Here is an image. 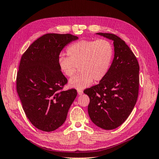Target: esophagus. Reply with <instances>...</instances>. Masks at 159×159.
Returning a JSON list of instances; mask_svg holds the SVG:
<instances>
[{
	"instance_id": "1",
	"label": "esophagus",
	"mask_w": 159,
	"mask_h": 159,
	"mask_svg": "<svg viewBox=\"0 0 159 159\" xmlns=\"http://www.w3.org/2000/svg\"><path fill=\"white\" fill-rule=\"evenodd\" d=\"M78 93L79 95L83 94V91L81 90V89H78Z\"/></svg>"
}]
</instances>
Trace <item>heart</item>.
Returning a JSON list of instances; mask_svg holds the SVG:
<instances>
[{"label":"heart","mask_w":159,"mask_h":159,"mask_svg":"<svg viewBox=\"0 0 159 159\" xmlns=\"http://www.w3.org/2000/svg\"><path fill=\"white\" fill-rule=\"evenodd\" d=\"M67 54L60 57L58 64L66 76H73L79 67L81 73L72 78L70 87L81 89L95 81L102 80L107 75L113 57V47L106 39L82 40L71 44Z\"/></svg>","instance_id":"obj_1"}]
</instances>
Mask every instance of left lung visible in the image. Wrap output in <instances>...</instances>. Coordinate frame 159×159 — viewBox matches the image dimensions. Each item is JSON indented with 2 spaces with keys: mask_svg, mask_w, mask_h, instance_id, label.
<instances>
[{
  "mask_svg": "<svg viewBox=\"0 0 159 159\" xmlns=\"http://www.w3.org/2000/svg\"><path fill=\"white\" fill-rule=\"evenodd\" d=\"M113 40L115 55L107 75L98 85L84 91L90 99L89 116L99 127L111 130L122 125L136 104L139 65L127 44L114 34L97 33Z\"/></svg>",
  "mask_w": 159,
  "mask_h": 159,
  "instance_id": "1",
  "label": "left lung"
}]
</instances>
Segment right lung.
Segmentation results:
<instances>
[{"instance_id": "right-lung-1", "label": "right lung", "mask_w": 159, "mask_h": 159, "mask_svg": "<svg viewBox=\"0 0 159 159\" xmlns=\"http://www.w3.org/2000/svg\"><path fill=\"white\" fill-rule=\"evenodd\" d=\"M78 36L49 33L28 47L21 57L16 90L22 108L34 126L50 132L62 125L77 96V91H62L68 80L61 71V51Z\"/></svg>"}]
</instances>
